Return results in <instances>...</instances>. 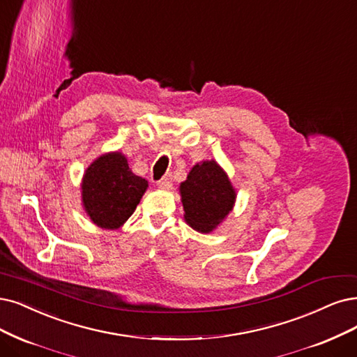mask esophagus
<instances>
[{
	"mask_svg": "<svg viewBox=\"0 0 357 357\" xmlns=\"http://www.w3.org/2000/svg\"><path fill=\"white\" fill-rule=\"evenodd\" d=\"M157 187L160 190H169L172 187V175L170 174L165 175L160 181L157 182Z\"/></svg>",
	"mask_w": 357,
	"mask_h": 357,
	"instance_id": "esophagus-1",
	"label": "esophagus"
}]
</instances>
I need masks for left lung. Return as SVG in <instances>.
<instances>
[{"label":"left lung","mask_w":357,"mask_h":357,"mask_svg":"<svg viewBox=\"0 0 357 357\" xmlns=\"http://www.w3.org/2000/svg\"><path fill=\"white\" fill-rule=\"evenodd\" d=\"M183 219L202 234L213 232L228 218L236 202L232 182L216 160L195 163L179 185Z\"/></svg>","instance_id":"left-lung-1"}]
</instances>
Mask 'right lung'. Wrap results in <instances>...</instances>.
<instances>
[{"label":"right lung","mask_w":357,"mask_h":357,"mask_svg":"<svg viewBox=\"0 0 357 357\" xmlns=\"http://www.w3.org/2000/svg\"><path fill=\"white\" fill-rule=\"evenodd\" d=\"M147 188V181L132 174L125 154L104 153L84 172L82 207L94 225L114 231L135 212Z\"/></svg>","instance_id":"1"}]
</instances>
